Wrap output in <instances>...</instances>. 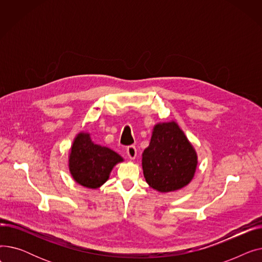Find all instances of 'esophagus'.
<instances>
[{"mask_svg": "<svg viewBox=\"0 0 262 262\" xmlns=\"http://www.w3.org/2000/svg\"><path fill=\"white\" fill-rule=\"evenodd\" d=\"M126 154L128 156V158L130 159H135L137 156V148L135 145H129L126 148Z\"/></svg>", "mask_w": 262, "mask_h": 262, "instance_id": "1", "label": "esophagus"}]
</instances>
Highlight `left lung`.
Instances as JSON below:
<instances>
[{"label":"left lung","instance_id":"obj_1","mask_svg":"<svg viewBox=\"0 0 262 262\" xmlns=\"http://www.w3.org/2000/svg\"><path fill=\"white\" fill-rule=\"evenodd\" d=\"M196 164L195 150L177 124H157L142 154L146 183L160 192L182 189L191 182Z\"/></svg>","mask_w":262,"mask_h":262}]
</instances>
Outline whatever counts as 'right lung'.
<instances>
[{"label":"right lung","instance_id":"right-lung-1","mask_svg":"<svg viewBox=\"0 0 262 262\" xmlns=\"http://www.w3.org/2000/svg\"><path fill=\"white\" fill-rule=\"evenodd\" d=\"M122 160L114 150L94 144L88 134H78L72 145L69 169L76 183L95 189L108 180L115 164Z\"/></svg>","mask_w":262,"mask_h":262}]
</instances>
